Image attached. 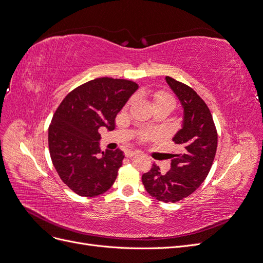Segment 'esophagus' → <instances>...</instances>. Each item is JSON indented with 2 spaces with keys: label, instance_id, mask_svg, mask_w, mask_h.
<instances>
[{
  "label": "esophagus",
  "instance_id": "34e87169",
  "mask_svg": "<svg viewBox=\"0 0 263 263\" xmlns=\"http://www.w3.org/2000/svg\"><path fill=\"white\" fill-rule=\"evenodd\" d=\"M136 155H138V151H133V150H128V151H126V153H125V156H126L127 158H132V157L136 156Z\"/></svg>",
  "mask_w": 263,
  "mask_h": 263
}]
</instances>
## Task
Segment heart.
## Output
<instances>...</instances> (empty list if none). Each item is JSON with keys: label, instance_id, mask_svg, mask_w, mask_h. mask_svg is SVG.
<instances>
[{"label": "heart", "instance_id": "b5f03b06", "mask_svg": "<svg viewBox=\"0 0 263 263\" xmlns=\"http://www.w3.org/2000/svg\"><path fill=\"white\" fill-rule=\"evenodd\" d=\"M155 104H166L171 106L172 108L176 105V101L171 97L170 94L168 93H164V92H157L155 94ZM155 135L153 133H149V132H145L141 134V138L142 139H150V138H154Z\"/></svg>", "mask_w": 263, "mask_h": 263}]
</instances>
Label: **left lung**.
<instances>
[{
  "mask_svg": "<svg viewBox=\"0 0 263 263\" xmlns=\"http://www.w3.org/2000/svg\"><path fill=\"white\" fill-rule=\"evenodd\" d=\"M165 81L183 108L182 128L172 138L180 151L171 156L168 172L161 173L154 163L141 180L158 201L176 203L192 194L208 177L216 155L217 130L210 108L192 87L170 77Z\"/></svg>",
  "mask_w": 263,
  "mask_h": 263,
  "instance_id": "obj_1",
  "label": "left lung"
}]
</instances>
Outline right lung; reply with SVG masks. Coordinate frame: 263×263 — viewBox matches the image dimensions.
Returning a JSON list of instances; mask_svg holds the SVG:
<instances>
[{"instance_id": "1", "label": "right lung", "mask_w": 263, "mask_h": 263, "mask_svg": "<svg viewBox=\"0 0 263 263\" xmlns=\"http://www.w3.org/2000/svg\"><path fill=\"white\" fill-rule=\"evenodd\" d=\"M137 89L129 80L98 78L71 91L54 112L48 129L51 161L78 195H101L115 182L124 154L101 151L99 128L114 129L116 115Z\"/></svg>"}]
</instances>
